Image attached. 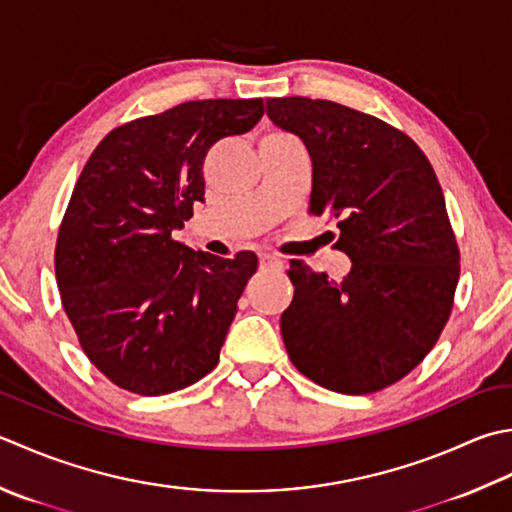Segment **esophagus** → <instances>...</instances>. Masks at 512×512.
I'll use <instances>...</instances> for the list:
<instances>
[{"label": "esophagus", "instance_id": "1", "mask_svg": "<svg viewBox=\"0 0 512 512\" xmlns=\"http://www.w3.org/2000/svg\"><path fill=\"white\" fill-rule=\"evenodd\" d=\"M259 264H262V268H266V270H279L282 268V259H279L277 255L262 253L259 255Z\"/></svg>", "mask_w": 512, "mask_h": 512}]
</instances>
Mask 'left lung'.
<instances>
[{"instance_id": "1", "label": "left lung", "mask_w": 512, "mask_h": 512, "mask_svg": "<svg viewBox=\"0 0 512 512\" xmlns=\"http://www.w3.org/2000/svg\"><path fill=\"white\" fill-rule=\"evenodd\" d=\"M275 126L313 159L308 213L335 219L353 268L333 282L290 259L282 313L290 362L344 395L377 393L424 362L450 317L459 248L442 186L413 139L328 99H268Z\"/></svg>"}]
</instances>
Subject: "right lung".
Masks as SVG:
<instances>
[{"label":"right lung","mask_w":512,"mask_h":512,"mask_svg":"<svg viewBox=\"0 0 512 512\" xmlns=\"http://www.w3.org/2000/svg\"><path fill=\"white\" fill-rule=\"evenodd\" d=\"M262 115V99H195L113 128L88 157L55 277L79 346L115 386L168 395L217 366L257 255L195 253L173 230L204 202L208 150Z\"/></svg>","instance_id":"add662e5"}]
</instances>
